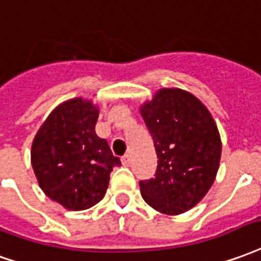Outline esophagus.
<instances>
[{
    "label": "esophagus",
    "mask_w": 261,
    "mask_h": 261,
    "mask_svg": "<svg viewBox=\"0 0 261 261\" xmlns=\"http://www.w3.org/2000/svg\"><path fill=\"white\" fill-rule=\"evenodd\" d=\"M121 162H123V165H124V167H128L131 162V156L128 155V154H125V155L121 158Z\"/></svg>",
    "instance_id": "1"
}]
</instances>
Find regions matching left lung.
Here are the masks:
<instances>
[{
	"instance_id": "8db88e82",
	"label": "left lung",
	"mask_w": 261,
	"mask_h": 261,
	"mask_svg": "<svg viewBox=\"0 0 261 261\" xmlns=\"http://www.w3.org/2000/svg\"><path fill=\"white\" fill-rule=\"evenodd\" d=\"M155 147V178L140 182L156 212L181 215L198 205L215 182L222 155L218 125L192 93L164 87L140 106Z\"/></svg>"
}]
</instances>
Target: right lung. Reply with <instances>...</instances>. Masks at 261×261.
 I'll list each match as a JSON object with an SVG mask.
<instances>
[{"label": "right lung", "instance_id": "add662e5", "mask_svg": "<svg viewBox=\"0 0 261 261\" xmlns=\"http://www.w3.org/2000/svg\"><path fill=\"white\" fill-rule=\"evenodd\" d=\"M99 107L74 97L56 106L36 131L31 164L41 189L67 211H85L105 198L113 167L121 162L96 134Z\"/></svg>", "mask_w": 261, "mask_h": 261}]
</instances>
